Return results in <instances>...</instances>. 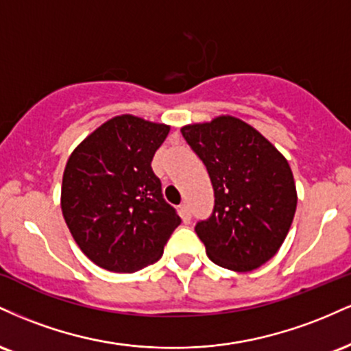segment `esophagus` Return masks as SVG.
Wrapping results in <instances>:
<instances>
[{
    "label": "esophagus",
    "mask_w": 351,
    "mask_h": 351,
    "mask_svg": "<svg viewBox=\"0 0 351 351\" xmlns=\"http://www.w3.org/2000/svg\"><path fill=\"white\" fill-rule=\"evenodd\" d=\"M180 215H181V219H183L184 223H189V221H191V211H189L188 203L181 204V206H180Z\"/></svg>",
    "instance_id": "obj_1"
}]
</instances>
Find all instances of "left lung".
<instances>
[{"mask_svg":"<svg viewBox=\"0 0 351 351\" xmlns=\"http://www.w3.org/2000/svg\"><path fill=\"white\" fill-rule=\"evenodd\" d=\"M206 167L215 208L195 231L213 263L249 272L276 256L297 208L295 181L284 155L256 128L231 115L181 128Z\"/></svg>","mask_w":351,"mask_h":351,"instance_id":"8db88e82","label":"left lung"}]
</instances>
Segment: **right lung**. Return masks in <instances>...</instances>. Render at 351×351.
I'll list each match as a JSON object with an SVG mask.
<instances>
[{
	"label": "right lung",
	"instance_id": "add662e5",
	"mask_svg": "<svg viewBox=\"0 0 351 351\" xmlns=\"http://www.w3.org/2000/svg\"><path fill=\"white\" fill-rule=\"evenodd\" d=\"M168 132L165 123L119 115L92 132L67 160L62 216L80 251L99 267L135 272L156 263L180 226L152 170Z\"/></svg>",
	"mask_w": 351,
	"mask_h": 351
}]
</instances>
